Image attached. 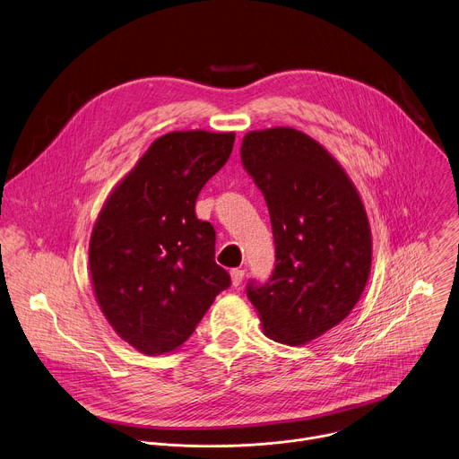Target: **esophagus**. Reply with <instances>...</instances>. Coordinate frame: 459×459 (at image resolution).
Instances as JSON below:
<instances>
[{"label":"esophagus","instance_id":"esophagus-1","mask_svg":"<svg viewBox=\"0 0 459 459\" xmlns=\"http://www.w3.org/2000/svg\"><path fill=\"white\" fill-rule=\"evenodd\" d=\"M243 277H245V270H241V268H232V270H230L232 286H239L241 281H243Z\"/></svg>","mask_w":459,"mask_h":459}]
</instances>
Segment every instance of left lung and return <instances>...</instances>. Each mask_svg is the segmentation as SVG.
Returning a JSON list of instances; mask_svg holds the SVG:
<instances>
[{
    "mask_svg": "<svg viewBox=\"0 0 459 459\" xmlns=\"http://www.w3.org/2000/svg\"><path fill=\"white\" fill-rule=\"evenodd\" d=\"M241 164L268 205L275 268L247 295L266 337L307 344L342 323L371 272V229L360 195L341 164L293 127L250 131Z\"/></svg>",
    "mask_w": 459,
    "mask_h": 459,
    "instance_id": "1",
    "label": "left lung"
}]
</instances>
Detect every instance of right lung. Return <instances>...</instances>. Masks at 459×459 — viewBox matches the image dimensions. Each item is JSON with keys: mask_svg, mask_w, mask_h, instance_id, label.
Here are the masks:
<instances>
[{"mask_svg": "<svg viewBox=\"0 0 459 459\" xmlns=\"http://www.w3.org/2000/svg\"><path fill=\"white\" fill-rule=\"evenodd\" d=\"M234 133L171 131L149 145L102 205L90 238L99 307L145 355L178 350L230 286L216 232L195 214L202 187L229 160Z\"/></svg>", "mask_w": 459, "mask_h": 459, "instance_id": "right-lung-1", "label": "right lung"}]
</instances>
